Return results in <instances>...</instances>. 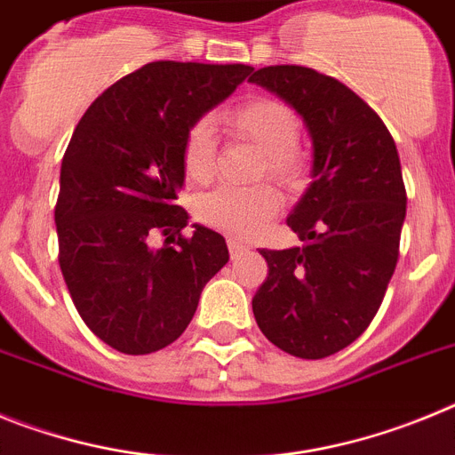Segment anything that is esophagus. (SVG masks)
Wrapping results in <instances>:
<instances>
[{
    "label": "esophagus",
    "mask_w": 455,
    "mask_h": 455,
    "mask_svg": "<svg viewBox=\"0 0 455 455\" xmlns=\"http://www.w3.org/2000/svg\"><path fill=\"white\" fill-rule=\"evenodd\" d=\"M228 248H230L232 259H235V257H239V255H243V252L248 251L246 243H243V241H239V239H228Z\"/></svg>",
    "instance_id": "34e87169"
}]
</instances>
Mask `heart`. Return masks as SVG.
<instances>
[{
    "mask_svg": "<svg viewBox=\"0 0 455 455\" xmlns=\"http://www.w3.org/2000/svg\"><path fill=\"white\" fill-rule=\"evenodd\" d=\"M232 139L246 140L262 152L257 178H271L284 188H296L307 175V162L299 148L300 124L291 107L273 98H251L228 108L219 118ZM182 168L191 182L209 184L216 171L214 134L204 123L193 124L182 143ZM283 207L271 184L255 188H219L196 203V216L212 230L235 236L259 232Z\"/></svg>",
    "mask_w": 455,
    "mask_h": 455,
    "instance_id": "obj_1",
    "label": "heart"
}]
</instances>
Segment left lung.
<instances>
[{"label": "left lung", "instance_id": "left-lung-1", "mask_svg": "<svg viewBox=\"0 0 455 455\" xmlns=\"http://www.w3.org/2000/svg\"><path fill=\"white\" fill-rule=\"evenodd\" d=\"M303 118L315 166L287 219L303 246L267 251L268 275L252 299L259 331L303 360L347 348L369 328L399 262L405 184L380 116L335 77L303 66L251 77Z\"/></svg>", "mask_w": 455, "mask_h": 455}]
</instances>
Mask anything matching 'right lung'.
Segmentation results:
<instances>
[{
	"mask_svg": "<svg viewBox=\"0 0 455 455\" xmlns=\"http://www.w3.org/2000/svg\"><path fill=\"white\" fill-rule=\"evenodd\" d=\"M251 72L243 63H146L75 127L54 207L59 264L84 323L116 351L146 355L172 344L230 259L219 232L196 225L182 235L188 214L175 200L184 136Z\"/></svg>",
	"mask_w": 455,
	"mask_h": 455,
	"instance_id": "right-lung-1",
	"label": "right lung"
}]
</instances>
